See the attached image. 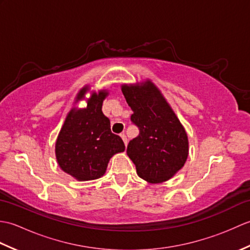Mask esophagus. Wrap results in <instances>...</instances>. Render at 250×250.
<instances>
[{
	"instance_id": "1",
	"label": "esophagus",
	"mask_w": 250,
	"mask_h": 250,
	"mask_svg": "<svg viewBox=\"0 0 250 250\" xmlns=\"http://www.w3.org/2000/svg\"><path fill=\"white\" fill-rule=\"evenodd\" d=\"M120 137L122 139V141H124L125 145V146L128 145V140H126V136H125V133H121V134H120Z\"/></svg>"
}]
</instances>
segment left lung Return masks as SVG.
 I'll return each mask as SVG.
<instances>
[{
    "label": "left lung",
    "instance_id": "obj_1",
    "mask_svg": "<svg viewBox=\"0 0 250 250\" xmlns=\"http://www.w3.org/2000/svg\"><path fill=\"white\" fill-rule=\"evenodd\" d=\"M122 93L133 110L132 124L140 130L129 142L126 153L140 177L149 183L166 182L187 160L188 139L184 126L150 82L143 86H122Z\"/></svg>",
    "mask_w": 250,
    "mask_h": 250
}]
</instances>
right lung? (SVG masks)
Returning a JSON list of instances; mask_svg holds the SVG:
<instances>
[{"label":"right lung","mask_w":250,"mask_h":250,"mask_svg":"<svg viewBox=\"0 0 250 250\" xmlns=\"http://www.w3.org/2000/svg\"><path fill=\"white\" fill-rule=\"evenodd\" d=\"M87 89L78 94L83 98ZM107 92L92 94L84 109H72L56 143V156L60 167L78 180L100 178L105 173L111 156L125 150L124 141L111 133L110 122L102 113Z\"/></svg>","instance_id":"1"}]
</instances>
